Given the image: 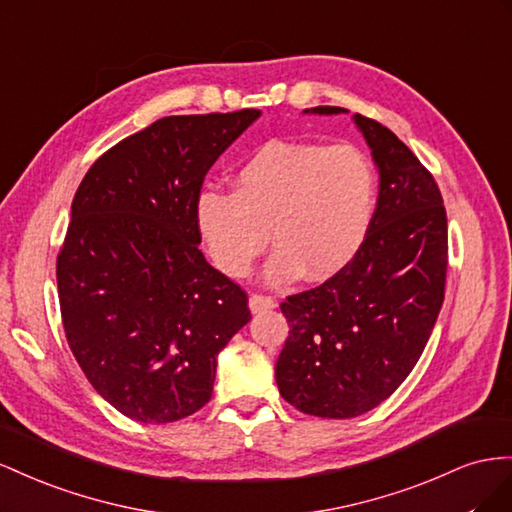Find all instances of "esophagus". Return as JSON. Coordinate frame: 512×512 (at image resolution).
<instances>
[{
  "instance_id": "obj_1",
  "label": "esophagus",
  "mask_w": 512,
  "mask_h": 512,
  "mask_svg": "<svg viewBox=\"0 0 512 512\" xmlns=\"http://www.w3.org/2000/svg\"><path fill=\"white\" fill-rule=\"evenodd\" d=\"M274 300L270 296H261V294H253L251 298H248V309H251V313H264V311H270L274 309Z\"/></svg>"
}]
</instances>
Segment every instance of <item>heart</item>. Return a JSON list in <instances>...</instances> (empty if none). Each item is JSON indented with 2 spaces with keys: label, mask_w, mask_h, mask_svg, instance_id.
<instances>
[{
  "label": "heart",
  "mask_w": 512,
  "mask_h": 512,
  "mask_svg": "<svg viewBox=\"0 0 512 512\" xmlns=\"http://www.w3.org/2000/svg\"><path fill=\"white\" fill-rule=\"evenodd\" d=\"M375 210V173L356 145L272 139L233 175V195L201 193L197 227L214 266L233 279L251 272L268 246L266 281L283 285L306 272L326 281L356 257Z\"/></svg>",
  "instance_id": "b5f03b06"
}]
</instances>
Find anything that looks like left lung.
<instances>
[{
  "label": "left lung",
  "instance_id": "obj_1",
  "mask_svg": "<svg viewBox=\"0 0 512 512\" xmlns=\"http://www.w3.org/2000/svg\"><path fill=\"white\" fill-rule=\"evenodd\" d=\"M352 120L379 173L369 233L341 272L281 304L289 337L276 384L287 403L319 418H354L386 401L416 367L444 302L448 227L440 188L392 130L360 113Z\"/></svg>",
  "mask_w": 512,
  "mask_h": 512
}]
</instances>
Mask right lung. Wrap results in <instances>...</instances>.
<instances>
[{"instance_id": "right-lung-1", "label": "right lung", "mask_w": 512, "mask_h": 512, "mask_svg": "<svg viewBox=\"0 0 512 512\" xmlns=\"http://www.w3.org/2000/svg\"><path fill=\"white\" fill-rule=\"evenodd\" d=\"M259 115L158 120L102 154L72 199L57 255L66 339L100 397L143 425L201 410L218 354L251 321L244 291L199 251L195 206Z\"/></svg>"}]
</instances>
